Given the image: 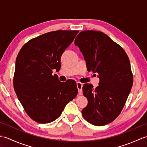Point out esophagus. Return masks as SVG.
<instances>
[{"mask_svg":"<svg viewBox=\"0 0 147 147\" xmlns=\"http://www.w3.org/2000/svg\"><path fill=\"white\" fill-rule=\"evenodd\" d=\"M76 85H77L78 90V92H79V95H82V93H83V90H82L83 84L82 83H80V82H77Z\"/></svg>","mask_w":147,"mask_h":147,"instance_id":"1","label":"esophagus"}]
</instances>
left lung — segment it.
I'll use <instances>...</instances> for the list:
<instances>
[{
    "mask_svg": "<svg viewBox=\"0 0 147 147\" xmlns=\"http://www.w3.org/2000/svg\"><path fill=\"white\" fill-rule=\"evenodd\" d=\"M86 61L88 70L97 73L99 85L83 86L88 105L82 114L95 126H104L120 114L131 90L133 76L128 56L123 47L104 33L81 32L74 41Z\"/></svg>",
    "mask_w": 147,
    "mask_h": 147,
    "instance_id": "obj_1",
    "label": "left lung"
}]
</instances>
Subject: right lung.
<instances>
[{
	"label": "right lung",
	"mask_w": 147,
	"mask_h": 147,
	"mask_svg": "<svg viewBox=\"0 0 147 147\" xmlns=\"http://www.w3.org/2000/svg\"><path fill=\"white\" fill-rule=\"evenodd\" d=\"M78 30H57L29 40L19 52L13 78L14 91L28 116L49 123L62 114L78 94L74 82H59L52 70L60 68L61 57Z\"/></svg>",
	"instance_id": "1"
}]
</instances>
